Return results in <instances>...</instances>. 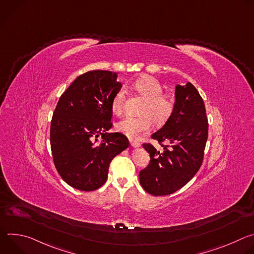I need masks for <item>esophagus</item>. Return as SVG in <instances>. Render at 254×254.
Listing matches in <instances>:
<instances>
[{"mask_svg": "<svg viewBox=\"0 0 254 254\" xmlns=\"http://www.w3.org/2000/svg\"><path fill=\"white\" fill-rule=\"evenodd\" d=\"M130 144H131V147H133V148H138L140 146V143L138 141L131 140V139H130Z\"/></svg>", "mask_w": 254, "mask_h": 254, "instance_id": "1", "label": "esophagus"}]
</instances>
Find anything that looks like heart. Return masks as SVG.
I'll return each mask as SVG.
<instances>
[{
	"mask_svg": "<svg viewBox=\"0 0 254 254\" xmlns=\"http://www.w3.org/2000/svg\"><path fill=\"white\" fill-rule=\"evenodd\" d=\"M135 90L144 98L139 117H127L120 121L117 129L128 137L136 138L140 133L151 129L153 121L161 126L173 116L176 107L175 99L165 94L162 83L154 77H142L134 82ZM125 108L124 91H118L112 100V110L116 115H122Z\"/></svg>",
	"mask_w": 254,
	"mask_h": 254,
	"instance_id": "b5f03b06",
	"label": "heart"
}]
</instances>
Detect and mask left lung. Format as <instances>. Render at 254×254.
Returning <instances> with one entry per match:
<instances>
[{
  "instance_id": "1",
  "label": "left lung",
  "mask_w": 254,
  "mask_h": 254,
  "mask_svg": "<svg viewBox=\"0 0 254 254\" xmlns=\"http://www.w3.org/2000/svg\"><path fill=\"white\" fill-rule=\"evenodd\" d=\"M176 107L171 119L152 134L163 151L153 143L142 147L150 164L139 172L141 187L154 196L170 195L184 187L199 171L208 138L205 104L196 87L188 82L176 86Z\"/></svg>"
}]
</instances>
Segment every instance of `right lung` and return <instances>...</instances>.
<instances>
[{
  "instance_id": "obj_1",
  "label": "right lung",
  "mask_w": 254,
  "mask_h": 254,
  "mask_svg": "<svg viewBox=\"0 0 254 254\" xmlns=\"http://www.w3.org/2000/svg\"><path fill=\"white\" fill-rule=\"evenodd\" d=\"M117 78L112 71L85 72L62 93L53 113L50 144L55 168L80 191L100 188L113 159L129 144L125 134L106 132L113 127L112 100L122 88Z\"/></svg>"
}]
</instances>
